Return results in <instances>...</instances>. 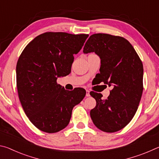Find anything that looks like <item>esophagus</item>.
Masks as SVG:
<instances>
[{"mask_svg":"<svg viewBox=\"0 0 159 159\" xmlns=\"http://www.w3.org/2000/svg\"><path fill=\"white\" fill-rule=\"evenodd\" d=\"M90 91L87 90H86V97H90Z\"/></svg>","mask_w":159,"mask_h":159,"instance_id":"34e87169","label":"esophagus"}]
</instances>
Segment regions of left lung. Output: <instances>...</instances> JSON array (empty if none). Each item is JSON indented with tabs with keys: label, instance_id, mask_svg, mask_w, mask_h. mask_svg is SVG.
Masks as SVG:
<instances>
[{
	"label": "left lung",
	"instance_id": "8db88e82",
	"mask_svg": "<svg viewBox=\"0 0 159 159\" xmlns=\"http://www.w3.org/2000/svg\"><path fill=\"white\" fill-rule=\"evenodd\" d=\"M85 54L95 52L101 60L97 74L100 82L113 85L110 95L102 99L101 93H90L96 106L90 117L97 128L114 133L125 127L138 110L143 91V65L130 42L120 36L95 34L83 48Z\"/></svg>",
	"mask_w": 159,
	"mask_h": 159
}]
</instances>
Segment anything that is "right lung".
Instances as JSON below:
<instances>
[{"label": "right lung", "mask_w": 159, "mask_h": 159, "mask_svg": "<svg viewBox=\"0 0 159 159\" xmlns=\"http://www.w3.org/2000/svg\"><path fill=\"white\" fill-rule=\"evenodd\" d=\"M88 34L46 32L26 45L16 67L18 95L29 119L45 133L68 125L72 109L85 96L81 88L68 91L57 78L71 72L74 54L81 50Z\"/></svg>", "instance_id": "obj_1"}]
</instances>
